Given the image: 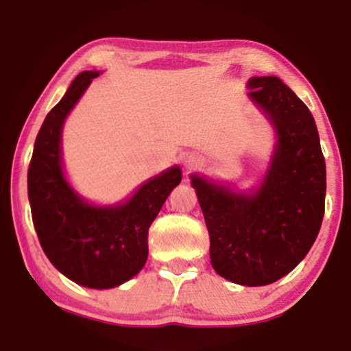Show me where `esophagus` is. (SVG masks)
Returning <instances> with one entry per match:
<instances>
[{"instance_id": "obj_1", "label": "esophagus", "mask_w": 351, "mask_h": 351, "mask_svg": "<svg viewBox=\"0 0 351 351\" xmlns=\"http://www.w3.org/2000/svg\"><path fill=\"white\" fill-rule=\"evenodd\" d=\"M193 167H196L195 161H186V168H188V169H191Z\"/></svg>"}]
</instances>
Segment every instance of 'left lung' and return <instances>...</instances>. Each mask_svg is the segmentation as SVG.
I'll use <instances>...</instances> for the list:
<instances>
[{
    "mask_svg": "<svg viewBox=\"0 0 351 351\" xmlns=\"http://www.w3.org/2000/svg\"><path fill=\"white\" fill-rule=\"evenodd\" d=\"M250 98L275 123L278 145L263 184L240 195L191 175L215 271L245 287L288 275L310 252L325 215L326 167L305 103L276 76L248 83Z\"/></svg>",
    "mask_w": 351,
    "mask_h": 351,
    "instance_id": "8db88e82",
    "label": "left lung"
}]
</instances>
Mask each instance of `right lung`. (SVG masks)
I'll list each match as a JSON object with an SVG mask.
<instances>
[{
    "label": "right lung",
    "mask_w": 351,
    "mask_h": 351,
    "mask_svg": "<svg viewBox=\"0 0 351 351\" xmlns=\"http://www.w3.org/2000/svg\"><path fill=\"white\" fill-rule=\"evenodd\" d=\"M99 73H80L58 105L46 114L28 168V198L38 240L64 276L88 288L128 282L148 258V230L175 186L178 167L146 182L130 202L113 208L84 203L63 176L61 126L83 91Z\"/></svg>",
    "instance_id": "right-lung-1"
}]
</instances>
